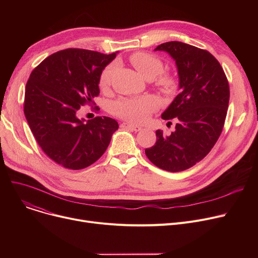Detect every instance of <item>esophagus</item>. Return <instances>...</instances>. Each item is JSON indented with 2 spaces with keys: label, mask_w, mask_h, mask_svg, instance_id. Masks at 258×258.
<instances>
[{
  "label": "esophagus",
  "mask_w": 258,
  "mask_h": 258,
  "mask_svg": "<svg viewBox=\"0 0 258 258\" xmlns=\"http://www.w3.org/2000/svg\"><path fill=\"white\" fill-rule=\"evenodd\" d=\"M121 126L122 127H125V128H128V130H131V131H134V132H139V131H141L142 130V127L141 126H138V125H134V124H130V123H122L121 124Z\"/></svg>",
  "instance_id": "1"
}]
</instances>
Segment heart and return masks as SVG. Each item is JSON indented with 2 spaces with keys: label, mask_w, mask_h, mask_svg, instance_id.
Listing matches in <instances>:
<instances>
[{
  "label": "heart",
  "mask_w": 258,
  "mask_h": 258,
  "mask_svg": "<svg viewBox=\"0 0 258 258\" xmlns=\"http://www.w3.org/2000/svg\"><path fill=\"white\" fill-rule=\"evenodd\" d=\"M132 64L134 66L141 76L146 79L155 78V85L165 94H171L175 90L174 78L163 71V62L153 54L145 52H136L130 57ZM115 72V64L106 67L102 71L99 84L102 89H107L111 85V81ZM158 106V101L151 97H132L121 98L113 105L114 113L130 122L141 123L145 121L152 111Z\"/></svg>",
  "instance_id": "heart-1"
}]
</instances>
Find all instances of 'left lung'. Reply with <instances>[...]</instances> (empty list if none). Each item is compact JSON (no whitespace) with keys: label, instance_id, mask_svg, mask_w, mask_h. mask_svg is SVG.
Masks as SVG:
<instances>
[{"label":"left lung","instance_id":"8db88e82","mask_svg":"<svg viewBox=\"0 0 258 258\" xmlns=\"http://www.w3.org/2000/svg\"><path fill=\"white\" fill-rule=\"evenodd\" d=\"M175 61L180 94L161 117L177 121L170 135L156 131L157 141L145 155L171 172L182 171L204 159L223 131L229 104V84L220 62L206 50L181 42L159 45ZM167 123V124H168Z\"/></svg>","mask_w":258,"mask_h":258}]
</instances>
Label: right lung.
Returning a JSON list of instances; mask_svg holds the SVG:
<instances>
[{
	"mask_svg": "<svg viewBox=\"0 0 258 258\" xmlns=\"http://www.w3.org/2000/svg\"><path fill=\"white\" fill-rule=\"evenodd\" d=\"M117 53L66 49L51 54L30 74L25 117L44 153L66 168L83 169L96 162L119 127L110 117H77L80 106L99 95L101 73Z\"/></svg>",
	"mask_w": 258,
	"mask_h": 258,
	"instance_id": "1",
	"label": "right lung"
}]
</instances>
